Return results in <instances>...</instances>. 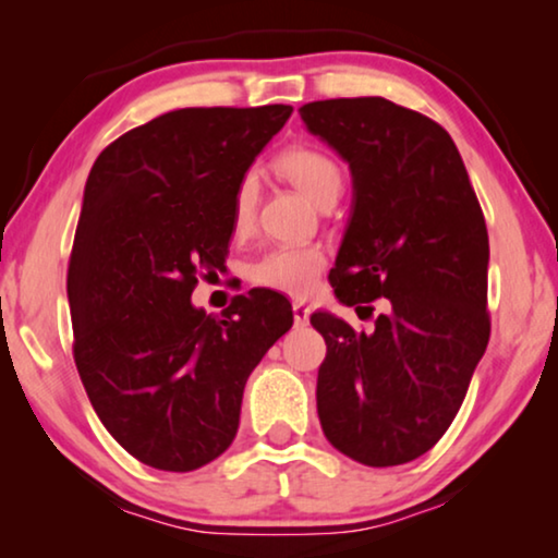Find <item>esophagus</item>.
<instances>
[{
    "label": "esophagus",
    "instance_id": "esophagus-1",
    "mask_svg": "<svg viewBox=\"0 0 558 558\" xmlns=\"http://www.w3.org/2000/svg\"><path fill=\"white\" fill-rule=\"evenodd\" d=\"M292 312H294V325H300V327H304L310 323V307H304L302 302H294V307H292Z\"/></svg>",
    "mask_w": 558,
    "mask_h": 558
}]
</instances>
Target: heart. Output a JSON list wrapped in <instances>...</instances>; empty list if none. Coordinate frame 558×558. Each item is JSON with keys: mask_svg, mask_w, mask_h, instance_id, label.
Returning a JSON list of instances; mask_svg holds the SVG:
<instances>
[{"mask_svg": "<svg viewBox=\"0 0 558 558\" xmlns=\"http://www.w3.org/2000/svg\"><path fill=\"white\" fill-rule=\"evenodd\" d=\"M279 170L287 174L296 190H302L312 203L325 205L338 201L342 193V172L335 159L325 151L310 147H294L279 157ZM258 203V178L246 172L239 180L231 203V228L235 239L251 233ZM327 266V254L319 246H279L266 251L251 264L248 277L254 284L274 289V292L307 296L315 289L319 274Z\"/></svg>", "mask_w": 558, "mask_h": 558, "instance_id": "heart-1", "label": "heart"}]
</instances>
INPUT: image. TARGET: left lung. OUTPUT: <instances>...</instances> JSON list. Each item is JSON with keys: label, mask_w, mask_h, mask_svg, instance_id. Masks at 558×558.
<instances>
[{"label": "left lung", "mask_w": 558, "mask_h": 558, "mask_svg": "<svg viewBox=\"0 0 558 558\" xmlns=\"http://www.w3.org/2000/svg\"><path fill=\"white\" fill-rule=\"evenodd\" d=\"M300 117L353 178L335 296L355 310L388 300L373 332L330 312L310 317L327 345L319 424L350 460L393 468L449 429L490 340L485 218L437 121L380 96L315 101Z\"/></svg>", "instance_id": "left-lung-1"}]
</instances>
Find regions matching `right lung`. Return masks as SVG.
I'll list each match as a JSON object with an SVG mask.
<instances>
[{
    "instance_id": "add662e5",
    "label": "right lung",
    "mask_w": 558,
    "mask_h": 558,
    "mask_svg": "<svg viewBox=\"0 0 558 558\" xmlns=\"http://www.w3.org/2000/svg\"><path fill=\"white\" fill-rule=\"evenodd\" d=\"M289 117L284 104L178 109L90 167L68 266L73 357L101 424L149 468L223 454L251 371L294 323L271 289L223 317L190 300L197 277L223 269L235 185Z\"/></svg>"
}]
</instances>
